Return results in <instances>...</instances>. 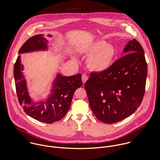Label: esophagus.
Here are the masks:
<instances>
[{
	"mask_svg": "<svg viewBox=\"0 0 160 160\" xmlns=\"http://www.w3.org/2000/svg\"><path fill=\"white\" fill-rule=\"evenodd\" d=\"M88 79V76L87 75H86V74H82V81L84 84L86 82V81Z\"/></svg>",
	"mask_w": 160,
	"mask_h": 160,
	"instance_id": "obj_1",
	"label": "esophagus"
}]
</instances>
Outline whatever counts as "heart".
<instances>
[{"label":"heart","instance_id":"obj_1","mask_svg":"<svg viewBox=\"0 0 160 160\" xmlns=\"http://www.w3.org/2000/svg\"><path fill=\"white\" fill-rule=\"evenodd\" d=\"M86 53L89 55L87 60L88 66L96 72H103L109 68L116 54L113 46L102 40L91 43L88 47Z\"/></svg>","mask_w":160,"mask_h":160}]
</instances>
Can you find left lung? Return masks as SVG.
Listing matches in <instances>:
<instances>
[{
    "mask_svg": "<svg viewBox=\"0 0 160 160\" xmlns=\"http://www.w3.org/2000/svg\"><path fill=\"white\" fill-rule=\"evenodd\" d=\"M123 53L106 71L92 72L85 83L92 111L104 123H115L133 114L145 93L147 65L142 47L134 39Z\"/></svg>",
    "mask_w": 160,
    "mask_h": 160,
    "instance_id": "8db88e82",
    "label": "left lung"
}]
</instances>
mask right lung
I'll return each instance as SVG.
<instances>
[{
    "label": "right lung",
    "mask_w": 160,
    "mask_h": 160,
    "mask_svg": "<svg viewBox=\"0 0 160 160\" xmlns=\"http://www.w3.org/2000/svg\"><path fill=\"white\" fill-rule=\"evenodd\" d=\"M43 36L38 34L30 38L23 44L18 53L47 50V41ZM23 70L20 55L15 63L13 72L18 101L24 112L32 118L47 124L62 119L68 112L74 92L82 85L81 74L62 76L58 74L53 82L51 95L45 102L34 103L29 96L26 80L22 72Z\"/></svg>",
    "instance_id": "right-lung-1"
}]
</instances>
